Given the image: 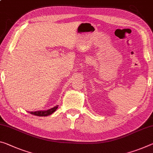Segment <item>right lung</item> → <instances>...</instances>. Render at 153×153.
<instances>
[{
  "label": "right lung",
  "instance_id": "add662e5",
  "mask_svg": "<svg viewBox=\"0 0 153 153\" xmlns=\"http://www.w3.org/2000/svg\"><path fill=\"white\" fill-rule=\"evenodd\" d=\"M58 106L59 105L55 106V107L51 108V109H50V110H48L30 111V114L35 115V116H47L52 114V113H54V111L56 110V109L58 108Z\"/></svg>",
  "mask_w": 153,
  "mask_h": 153
}]
</instances>
